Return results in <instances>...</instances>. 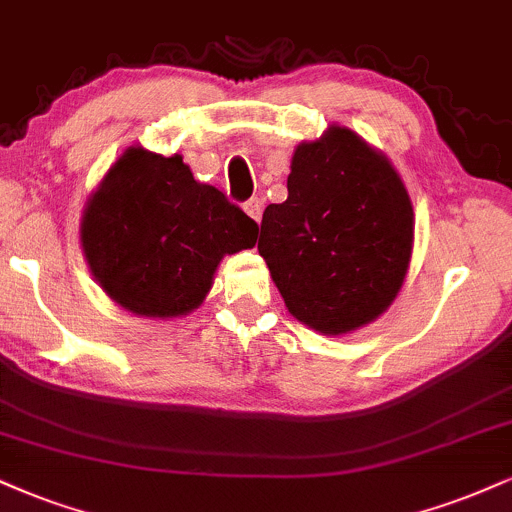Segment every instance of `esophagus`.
<instances>
[{"mask_svg":"<svg viewBox=\"0 0 512 512\" xmlns=\"http://www.w3.org/2000/svg\"><path fill=\"white\" fill-rule=\"evenodd\" d=\"M245 212H248V217L252 221H257V224H260L262 212H264V200H262V197H250V200L245 202Z\"/></svg>","mask_w":512,"mask_h":512,"instance_id":"34e87169","label":"esophagus"}]
</instances>
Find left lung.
Returning a JSON list of instances; mask_svg holds the SVG:
<instances>
[{
	"label": "left lung",
	"instance_id": "1",
	"mask_svg": "<svg viewBox=\"0 0 512 512\" xmlns=\"http://www.w3.org/2000/svg\"><path fill=\"white\" fill-rule=\"evenodd\" d=\"M412 205L389 164L348 128L295 150L288 197L264 209L257 250L288 312L322 334L377 319L403 286Z\"/></svg>",
	"mask_w": 512,
	"mask_h": 512
}]
</instances>
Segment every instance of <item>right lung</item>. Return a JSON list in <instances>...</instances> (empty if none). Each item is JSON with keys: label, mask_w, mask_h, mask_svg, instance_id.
Instances as JSON below:
<instances>
[{"label": "right lung", "mask_w": 512, "mask_h": 512, "mask_svg": "<svg viewBox=\"0 0 512 512\" xmlns=\"http://www.w3.org/2000/svg\"><path fill=\"white\" fill-rule=\"evenodd\" d=\"M104 293L143 317L195 310L224 255L252 248L257 224L221 190L197 183L181 155L126 150L80 224Z\"/></svg>", "instance_id": "right-lung-1"}]
</instances>
